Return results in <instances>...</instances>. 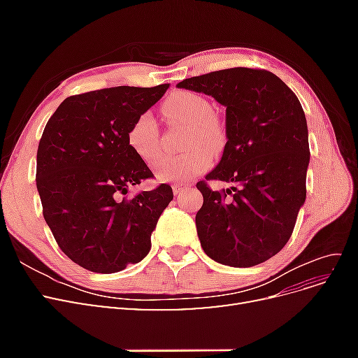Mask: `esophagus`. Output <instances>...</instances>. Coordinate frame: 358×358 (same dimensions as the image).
<instances>
[{
    "mask_svg": "<svg viewBox=\"0 0 358 358\" xmlns=\"http://www.w3.org/2000/svg\"><path fill=\"white\" fill-rule=\"evenodd\" d=\"M185 191V187H182V185H173V194H175V196H180V194Z\"/></svg>",
    "mask_w": 358,
    "mask_h": 358,
    "instance_id": "1",
    "label": "esophagus"
}]
</instances>
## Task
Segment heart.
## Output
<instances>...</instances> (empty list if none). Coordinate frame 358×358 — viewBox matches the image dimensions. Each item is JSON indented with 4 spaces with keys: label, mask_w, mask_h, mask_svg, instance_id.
Instances as JSON below:
<instances>
[{
    "label": "heart",
    "mask_w": 358,
    "mask_h": 358,
    "mask_svg": "<svg viewBox=\"0 0 358 358\" xmlns=\"http://www.w3.org/2000/svg\"><path fill=\"white\" fill-rule=\"evenodd\" d=\"M162 109L171 124L188 128L185 138L188 152L176 158H159L154 164V173L161 182L182 185L210 169L212 152L222 149L225 133L222 124L212 115V104L200 94L189 91L171 94ZM127 143L148 164L158 158V129L152 115L145 112L134 119L127 131Z\"/></svg>",
    "instance_id": "heart-1"
}]
</instances>
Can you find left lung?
Wrapping results in <instances>:
<instances>
[{"mask_svg":"<svg viewBox=\"0 0 358 358\" xmlns=\"http://www.w3.org/2000/svg\"><path fill=\"white\" fill-rule=\"evenodd\" d=\"M178 88L212 95L225 107L224 154L206 180L234 187L213 192L197 182L203 251L231 267L264 263L287 245L306 200L310 152L301 104L276 74L262 69L212 71Z\"/></svg>","mask_w":358,"mask_h":358,"instance_id":"left-lung-1","label":"left lung"}]
</instances>
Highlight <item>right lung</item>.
Returning a JSON list of instances; mask_svg holds the SVG:
<instances>
[{"label":"right lung","instance_id":"add662e5","mask_svg":"<svg viewBox=\"0 0 358 358\" xmlns=\"http://www.w3.org/2000/svg\"><path fill=\"white\" fill-rule=\"evenodd\" d=\"M167 90L115 86L71 95L45 127L36 173L43 216L61 251L86 270L115 273L142 262L173 200L167 183L124 197L154 178L129 149L128 128Z\"/></svg>","mask_w":358,"mask_h":358}]
</instances>
